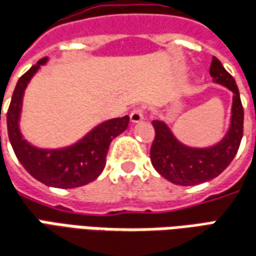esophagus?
I'll return each instance as SVG.
<instances>
[{
    "instance_id": "obj_1",
    "label": "esophagus",
    "mask_w": 256,
    "mask_h": 256,
    "mask_svg": "<svg viewBox=\"0 0 256 256\" xmlns=\"http://www.w3.org/2000/svg\"><path fill=\"white\" fill-rule=\"evenodd\" d=\"M144 119V110L142 108H136L132 110L130 114V122L132 123H138Z\"/></svg>"
}]
</instances>
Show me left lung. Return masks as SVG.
Segmentation results:
<instances>
[{
    "label": "left lung",
    "instance_id": "8db88e82",
    "mask_svg": "<svg viewBox=\"0 0 256 256\" xmlns=\"http://www.w3.org/2000/svg\"><path fill=\"white\" fill-rule=\"evenodd\" d=\"M209 73L214 83L233 92L230 126L219 142L205 148L186 146L164 120H152L155 138L150 152L152 166L162 178L178 186H196L218 178L233 160L242 138L244 110L236 80L215 56Z\"/></svg>",
    "mask_w": 256,
    "mask_h": 256
}]
</instances>
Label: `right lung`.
<instances>
[{
	"label": "right lung",
	"instance_id": "obj_1",
	"mask_svg": "<svg viewBox=\"0 0 256 256\" xmlns=\"http://www.w3.org/2000/svg\"><path fill=\"white\" fill-rule=\"evenodd\" d=\"M47 60L48 58L40 60L18 80L6 112L8 136L16 158L36 180L50 187L74 188L91 183L101 174L106 164L110 141L128 128L130 119L126 115L105 120L90 130L78 142L64 148L48 150L32 146L23 138L19 128L23 96L32 78L40 66L47 64Z\"/></svg>",
	"mask_w": 256,
	"mask_h": 256
}]
</instances>
